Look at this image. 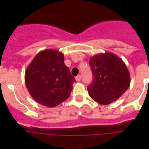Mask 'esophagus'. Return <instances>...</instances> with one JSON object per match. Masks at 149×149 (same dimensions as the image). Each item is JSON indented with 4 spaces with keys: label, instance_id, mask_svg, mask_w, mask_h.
Masks as SVG:
<instances>
[{
    "label": "esophagus",
    "instance_id": "34e87169",
    "mask_svg": "<svg viewBox=\"0 0 149 149\" xmlns=\"http://www.w3.org/2000/svg\"><path fill=\"white\" fill-rule=\"evenodd\" d=\"M80 79H81V76H80V75H79V76H77V77H76V80H77V82L80 81Z\"/></svg>",
    "mask_w": 149,
    "mask_h": 149
}]
</instances>
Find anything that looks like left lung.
Here are the masks:
<instances>
[{
	"label": "left lung",
	"mask_w": 149,
	"mask_h": 149,
	"mask_svg": "<svg viewBox=\"0 0 149 149\" xmlns=\"http://www.w3.org/2000/svg\"><path fill=\"white\" fill-rule=\"evenodd\" d=\"M93 80L87 87L91 97L103 105L116 101L129 87V71L123 60L106 52L90 58Z\"/></svg>",
	"instance_id": "left-lung-1"
}]
</instances>
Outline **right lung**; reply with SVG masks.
Instances as JSON below:
<instances>
[{"label": "right lung", "instance_id": "add662e5", "mask_svg": "<svg viewBox=\"0 0 149 149\" xmlns=\"http://www.w3.org/2000/svg\"><path fill=\"white\" fill-rule=\"evenodd\" d=\"M24 81L31 97L43 106L54 107L70 97L75 78L56 49L39 52L28 65Z\"/></svg>", "mask_w": 149, "mask_h": 149}]
</instances>
